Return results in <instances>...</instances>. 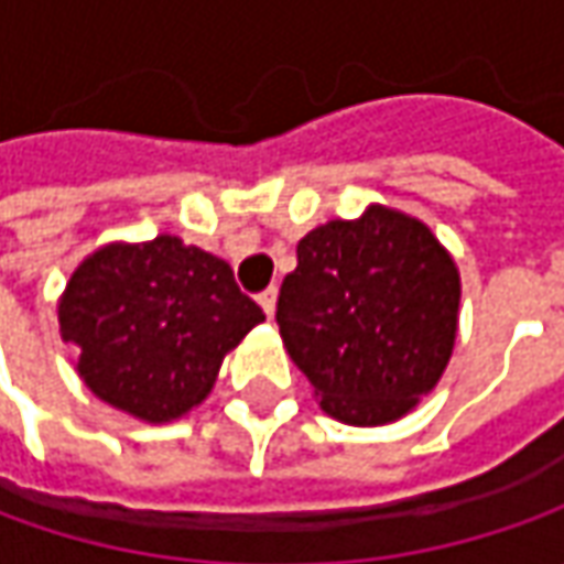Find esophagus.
Returning a JSON list of instances; mask_svg holds the SVG:
<instances>
[{
    "mask_svg": "<svg viewBox=\"0 0 564 564\" xmlns=\"http://www.w3.org/2000/svg\"><path fill=\"white\" fill-rule=\"evenodd\" d=\"M275 285H270V289H263V292L257 294V301H260V307L267 311V316L275 314Z\"/></svg>",
    "mask_w": 564,
    "mask_h": 564,
    "instance_id": "34e87169",
    "label": "esophagus"
}]
</instances>
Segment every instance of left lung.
<instances>
[{
	"label": "left lung",
	"instance_id": "left-lung-1",
	"mask_svg": "<svg viewBox=\"0 0 564 564\" xmlns=\"http://www.w3.org/2000/svg\"><path fill=\"white\" fill-rule=\"evenodd\" d=\"M458 270L433 231L386 206L297 241L275 323L319 408L351 426L399 421L452 358Z\"/></svg>",
	"mask_w": 564,
	"mask_h": 564
}]
</instances>
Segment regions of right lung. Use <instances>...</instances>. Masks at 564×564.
I'll return each mask as SVG.
<instances>
[{
  "label": "right lung",
  "mask_w": 564,
  "mask_h": 564,
  "mask_svg": "<svg viewBox=\"0 0 564 564\" xmlns=\"http://www.w3.org/2000/svg\"><path fill=\"white\" fill-rule=\"evenodd\" d=\"M260 319L226 260L175 235L97 250L58 301L87 389L150 423L200 404L226 351Z\"/></svg>",
  "instance_id": "right-lung-1"
}]
</instances>
